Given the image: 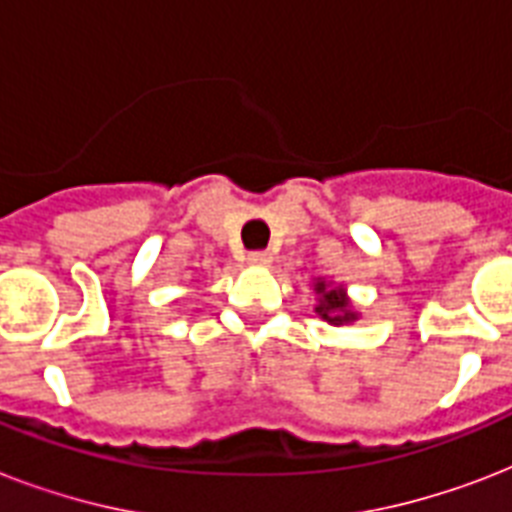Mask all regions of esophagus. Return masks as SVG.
<instances>
[{"mask_svg": "<svg viewBox=\"0 0 512 512\" xmlns=\"http://www.w3.org/2000/svg\"><path fill=\"white\" fill-rule=\"evenodd\" d=\"M247 260L252 265H271L273 263V255H271V252H268V249H257V252H249Z\"/></svg>", "mask_w": 512, "mask_h": 512, "instance_id": "esophagus-1", "label": "esophagus"}]
</instances>
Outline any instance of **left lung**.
I'll return each mask as SVG.
<instances>
[{
    "label": "left lung",
    "instance_id": "1",
    "mask_svg": "<svg viewBox=\"0 0 512 512\" xmlns=\"http://www.w3.org/2000/svg\"><path fill=\"white\" fill-rule=\"evenodd\" d=\"M313 289H316V295H319V305H316V313H319L321 319L329 321V324H350V321L358 319V313L353 311V305H350L348 295H345V287H332L324 279L313 281Z\"/></svg>",
    "mask_w": 512,
    "mask_h": 512
}]
</instances>
